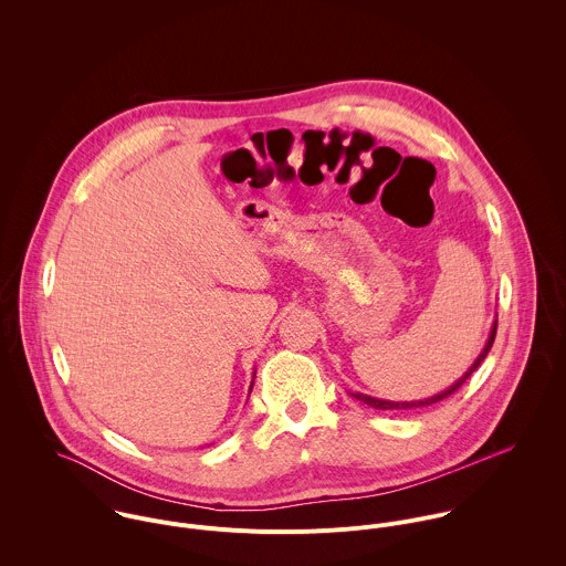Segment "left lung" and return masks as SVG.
<instances>
[{
	"label": "left lung",
	"mask_w": 566,
	"mask_h": 566,
	"mask_svg": "<svg viewBox=\"0 0 566 566\" xmlns=\"http://www.w3.org/2000/svg\"><path fill=\"white\" fill-rule=\"evenodd\" d=\"M494 335H496V321L492 323L490 326V333H488V339H485L484 348H482V353L475 357V361L467 368V373L460 377V379H455L449 388H444L442 392H438V395H433V397H427V399H418V401H388V399H377V397H370V395H364V392H348L353 399H357V401H361V403L368 405V407H375V409H416V407H424V405H433L438 403V401H442V399H447L449 395H453L478 368H480V364L484 361L485 355L490 353V348H492V342H494Z\"/></svg>",
	"instance_id": "1"
}]
</instances>
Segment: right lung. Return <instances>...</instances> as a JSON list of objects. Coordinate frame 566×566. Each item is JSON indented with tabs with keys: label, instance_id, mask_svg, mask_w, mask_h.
I'll use <instances>...</instances> for the list:
<instances>
[{
	"label": "right lung",
	"instance_id": "obj_1",
	"mask_svg": "<svg viewBox=\"0 0 566 566\" xmlns=\"http://www.w3.org/2000/svg\"><path fill=\"white\" fill-rule=\"evenodd\" d=\"M252 384H254V375H252V381H250V390H252Z\"/></svg>",
	"mask_w": 566,
	"mask_h": 566
}]
</instances>
